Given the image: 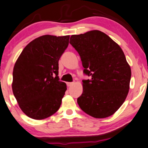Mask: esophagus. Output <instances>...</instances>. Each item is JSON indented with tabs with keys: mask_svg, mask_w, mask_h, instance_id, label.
Segmentation results:
<instances>
[{
	"mask_svg": "<svg viewBox=\"0 0 148 148\" xmlns=\"http://www.w3.org/2000/svg\"><path fill=\"white\" fill-rule=\"evenodd\" d=\"M66 84H67V86H68V87H70V86L74 85V83H67Z\"/></svg>",
	"mask_w": 148,
	"mask_h": 148,
	"instance_id": "34e87169",
	"label": "esophagus"
}]
</instances>
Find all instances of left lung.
Here are the masks:
<instances>
[{"label": "left lung", "instance_id": "left-lung-1", "mask_svg": "<svg viewBox=\"0 0 148 148\" xmlns=\"http://www.w3.org/2000/svg\"><path fill=\"white\" fill-rule=\"evenodd\" d=\"M70 43L79 54L84 73L80 108L95 118L113 115L126 100L130 89L131 69L120 46L98 30L73 35Z\"/></svg>", "mask_w": 148, "mask_h": 148}]
</instances>
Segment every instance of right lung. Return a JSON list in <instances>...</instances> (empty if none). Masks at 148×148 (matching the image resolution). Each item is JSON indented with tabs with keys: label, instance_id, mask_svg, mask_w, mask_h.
I'll return each instance as SVG.
<instances>
[{
	"label": "right lung",
	"instance_id": "add662e5",
	"mask_svg": "<svg viewBox=\"0 0 148 148\" xmlns=\"http://www.w3.org/2000/svg\"><path fill=\"white\" fill-rule=\"evenodd\" d=\"M69 39L70 35H42L27 44L17 59L12 90L28 117L44 119L60 108L67 86L59 80V60Z\"/></svg>",
	"mask_w": 148,
	"mask_h": 148
}]
</instances>
